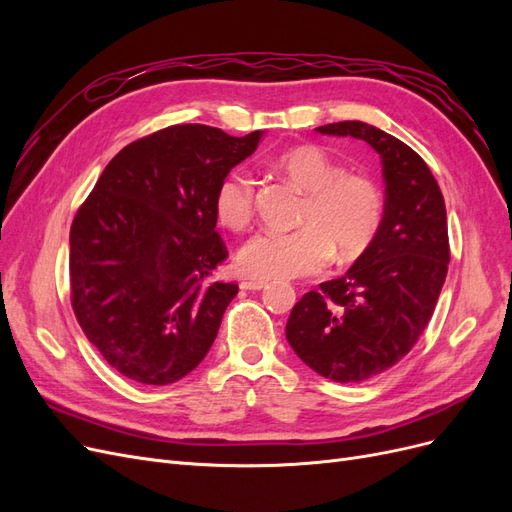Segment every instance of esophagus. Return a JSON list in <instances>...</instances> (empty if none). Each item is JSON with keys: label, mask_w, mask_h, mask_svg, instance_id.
Returning <instances> with one entry per match:
<instances>
[{"label": "esophagus", "mask_w": 512, "mask_h": 512, "mask_svg": "<svg viewBox=\"0 0 512 512\" xmlns=\"http://www.w3.org/2000/svg\"><path fill=\"white\" fill-rule=\"evenodd\" d=\"M241 288H243V290H262V288H267V282H256V280H243V282H241Z\"/></svg>", "instance_id": "1"}]
</instances>
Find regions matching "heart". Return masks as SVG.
Instances as JSON below:
<instances>
[{
    "instance_id": "1",
    "label": "heart",
    "mask_w": 512,
    "mask_h": 512,
    "mask_svg": "<svg viewBox=\"0 0 512 512\" xmlns=\"http://www.w3.org/2000/svg\"><path fill=\"white\" fill-rule=\"evenodd\" d=\"M273 168L305 194L297 215L301 228L286 235L258 232L247 239L235 256L239 275L256 282H286L320 275L333 256L339 265H348L369 252L384 222V198L374 179L348 173L314 145L280 153ZM254 194V181L243 170L224 175L213 198L220 224L230 230L250 224Z\"/></svg>"
}]
</instances>
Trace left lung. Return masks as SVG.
Instances as JSON below:
<instances>
[{"label": "left lung", "instance_id": "8db88e82", "mask_svg": "<svg viewBox=\"0 0 512 512\" xmlns=\"http://www.w3.org/2000/svg\"><path fill=\"white\" fill-rule=\"evenodd\" d=\"M316 130L369 143L386 181L376 243L346 275L303 294L286 324L288 344L305 365L354 384L397 365L429 324L451 260L446 207L429 166L399 138L363 121Z\"/></svg>", "mask_w": 512, "mask_h": 512}]
</instances>
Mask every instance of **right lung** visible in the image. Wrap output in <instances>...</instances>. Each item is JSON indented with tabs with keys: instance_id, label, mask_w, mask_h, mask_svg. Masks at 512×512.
Here are the masks:
<instances>
[{
	"instance_id": "1",
	"label": "right lung",
	"mask_w": 512,
	"mask_h": 512,
	"mask_svg": "<svg viewBox=\"0 0 512 512\" xmlns=\"http://www.w3.org/2000/svg\"><path fill=\"white\" fill-rule=\"evenodd\" d=\"M262 132L179 123L123 147L70 226V301L87 339L126 378L164 386L205 359L237 284L213 198Z\"/></svg>"
}]
</instances>
